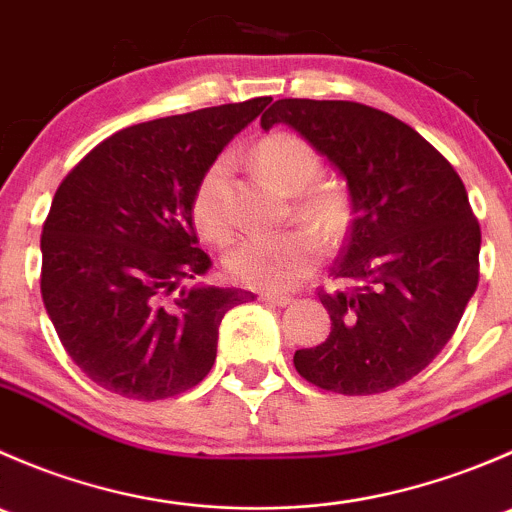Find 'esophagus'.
<instances>
[{"instance_id":"34e87169","label":"esophagus","mask_w":512,"mask_h":512,"mask_svg":"<svg viewBox=\"0 0 512 512\" xmlns=\"http://www.w3.org/2000/svg\"><path fill=\"white\" fill-rule=\"evenodd\" d=\"M260 299L265 304H272V307H287V304L292 302V297H289V294H270V292L260 294Z\"/></svg>"}]
</instances>
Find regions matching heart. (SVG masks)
Listing matches in <instances>:
<instances>
[{
  "mask_svg": "<svg viewBox=\"0 0 512 512\" xmlns=\"http://www.w3.org/2000/svg\"><path fill=\"white\" fill-rule=\"evenodd\" d=\"M252 160L272 183L294 195L292 210L297 220L317 231L327 245H339L347 237L354 218L352 198L339 185L317 183L324 173V160L312 143L277 131L255 143ZM225 170V160H215L200 175L190 200L195 227L215 245H225L232 237L225 208ZM313 233L307 227H292L272 235L245 237L227 252V275L237 285L267 292L297 285L317 267L322 255L318 234Z\"/></svg>",
  "mask_w": 512,
  "mask_h": 512,
  "instance_id": "b5f03b06",
  "label": "heart"
}]
</instances>
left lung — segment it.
<instances>
[{
  "label": "left lung",
  "instance_id": "left-lung-1",
  "mask_svg": "<svg viewBox=\"0 0 512 512\" xmlns=\"http://www.w3.org/2000/svg\"><path fill=\"white\" fill-rule=\"evenodd\" d=\"M287 123L347 178L354 220L319 289L327 342L294 352L309 384L344 396L381 394L414 379L456 332L478 287L480 225L466 185L431 143L356 101L280 98L260 126Z\"/></svg>",
  "mask_w": 512,
  "mask_h": 512
}]
</instances>
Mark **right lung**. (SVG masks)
<instances>
[{
  "label": "right lung",
  "mask_w": 512,
  "mask_h": 512,
  "mask_svg": "<svg viewBox=\"0 0 512 512\" xmlns=\"http://www.w3.org/2000/svg\"><path fill=\"white\" fill-rule=\"evenodd\" d=\"M270 96L128 126L61 180L41 230V299L66 354L106 391L158 401L208 376L227 309L252 292L180 287L210 257L195 185Z\"/></svg>",
  "instance_id": "add662e5"
}]
</instances>
